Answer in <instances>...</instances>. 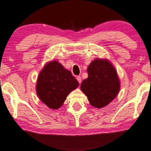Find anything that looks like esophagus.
<instances>
[{"label":"esophagus","mask_w":151,"mask_h":151,"mask_svg":"<svg viewBox=\"0 0 151 151\" xmlns=\"http://www.w3.org/2000/svg\"><path fill=\"white\" fill-rule=\"evenodd\" d=\"M77 81H79V83H81V77H80V76H77Z\"/></svg>","instance_id":"34e87169"}]
</instances>
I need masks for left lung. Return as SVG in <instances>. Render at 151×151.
Here are the masks:
<instances>
[{
  "mask_svg": "<svg viewBox=\"0 0 151 151\" xmlns=\"http://www.w3.org/2000/svg\"><path fill=\"white\" fill-rule=\"evenodd\" d=\"M88 77L81 89L92 106L101 108L110 103L119 92L120 83L113 66L107 60L95 59L88 68Z\"/></svg>",
  "mask_w": 151,
  "mask_h": 151,
  "instance_id": "8db88e82",
  "label": "left lung"
}]
</instances>
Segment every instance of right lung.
<instances>
[{
  "mask_svg": "<svg viewBox=\"0 0 151 151\" xmlns=\"http://www.w3.org/2000/svg\"><path fill=\"white\" fill-rule=\"evenodd\" d=\"M78 86L79 82L71 72L58 61H52L40 72L37 83V95L50 108L58 109L68 94Z\"/></svg>",
  "mask_w": 151,
  "mask_h": 151,
  "instance_id": "obj_1",
  "label": "right lung"
}]
</instances>
